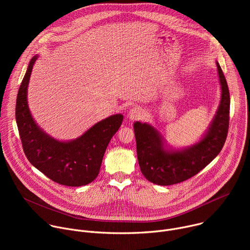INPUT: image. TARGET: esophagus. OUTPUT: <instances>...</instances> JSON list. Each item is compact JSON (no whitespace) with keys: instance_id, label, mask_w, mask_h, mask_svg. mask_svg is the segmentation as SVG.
I'll list each match as a JSON object with an SVG mask.
<instances>
[{"instance_id":"esophagus-1","label":"esophagus","mask_w":250,"mask_h":250,"mask_svg":"<svg viewBox=\"0 0 250 250\" xmlns=\"http://www.w3.org/2000/svg\"><path fill=\"white\" fill-rule=\"evenodd\" d=\"M141 115H142V110L139 108V106H133V108H131L128 111L127 117L129 120L133 121V120L139 119L141 117Z\"/></svg>"}]
</instances>
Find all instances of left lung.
Wrapping results in <instances>:
<instances>
[{"label":"left lung","instance_id":"1","mask_svg":"<svg viewBox=\"0 0 250 250\" xmlns=\"http://www.w3.org/2000/svg\"><path fill=\"white\" fill-rule=\"evenodd\" d=\"M222 99L217 115L205 136L189 148L167 150L162 136L148 124L133 125L136 152L141 173L153 184L168 186L181 183L198 174L221 152L229 125V91L226 77L217 62Z\"/></svg>","mask_w":250,"mask_h":250}]
</instances>
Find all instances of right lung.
<instances>
[{"mask_svg":"<svg viewBox=\"0 0 250 250\" xmlns=\"http://www.w3.org/2000/svg\"><path fill=\"white\" fill-rule=\"evenodd\" d=\"M37 59L38 56L31 58L17 97L16 121L24 154L35 168L58 184L87 185L99 175L106 146L120 128L124 116L106 118L74 140L65 142L52 138L35 124L27 104V86Z\"/></svg>","mask_w":250,"mask_h":250,"instance_id":"add662e5","label":"right lung"}]
</instances>
